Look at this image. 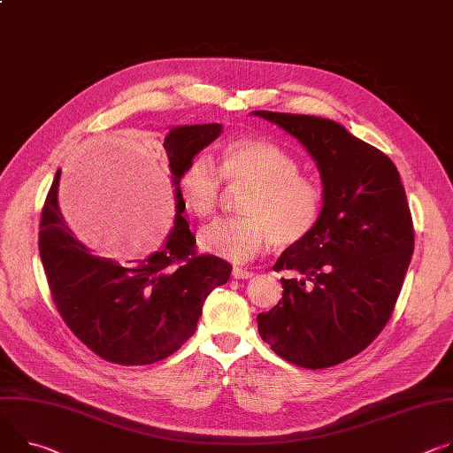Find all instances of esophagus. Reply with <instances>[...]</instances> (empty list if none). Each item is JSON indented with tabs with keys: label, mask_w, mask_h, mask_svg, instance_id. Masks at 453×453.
Returning <instances> with one entry per match:
<instances>
[{
	"label": "esophagus",
	"mask_w": 453,
	"mask_h": 453,
	"mask_svg": "<svg viewBox=\"0 0 453 453\" xmlns=\"http://www.w3.org/2000/svg\"><path fill=\"white\" fill-rule=\"evenodd\" d=\"M253 276V273L250 271V269H245V267H233V278H236V280H248V278H251Z\"/></svg>",
	"instance_id": "1"
}]
</instances>
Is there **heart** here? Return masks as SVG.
I'll return each instance as SVG.
<instances>
[{"label":"heart","instance_id":"1","mask_svg":"<svg viewBox=\"0 0 453 453\" xmlns=\"http://www.w3.org/2000/svg\"><path fill=\"white\" fill-rule=\"evenodd\" d=\"M224 179L251 189L242 208L245 217L205 227L198 236L203 251L248 262L273 243L280 250L296 248L318 227L323 191L280 144L260 137L233 139L222 150L220 170L205 153L189 158L179 175L188 210L198 219L213 217L224 196Z\"/></svg>","mask_w":453,"mask_h":453}]
</instances>
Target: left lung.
Returning <instances> with one entry per match:
<instances>
[{"instance_id":"8db88e82","label":"left lung","mask_w":453,"mask_h":453,"mask_svg":"<svg viewBox=\"0 0 453 453\" xmlns=\"http://www.w3.org/2000/svg\"><path fill=\"white\" fill-rule=\"evenodd\" d=\"M316 160L323 211L314 233L285 250L274 271L281 300L258 314L260 338L303 368L343 363L372 343L392 316L414 253V224L394 162L334 120L257 110Z\"/></svg>"}]
</instances>
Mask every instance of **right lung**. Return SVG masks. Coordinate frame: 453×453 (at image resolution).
<instances>
[{
	"label": "right lung",
	"instance_id": "1",
	"mask_svg": "<svg viewBox=\"0 0 453 453\" xmlns=\"http://www.w3.org/2000/svg\"><path fill=\"white\" fill-rule=\"evenodd\" d=\"M222 132L220 125L173 128L164 139L177 215L166 245L144 260L119 264L92 255L59 211L58 170L39 222V255L52 300L73 336L117 365H151L177 352L195 333L205 298L231 276V265L196 255L182 217V168Z\"/></svg>",
	"mask_w": 453,
	"mask_h": 453
}]
</instances>
